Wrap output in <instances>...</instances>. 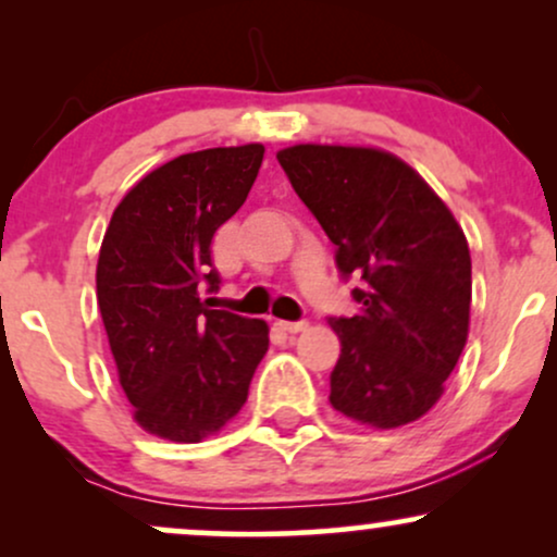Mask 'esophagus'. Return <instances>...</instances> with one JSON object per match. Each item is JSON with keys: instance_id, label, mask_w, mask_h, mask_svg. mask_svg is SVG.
Here are the masks:
<instances>
[{"instance_id": "obj_1", "label": "esophagus", "mask_w": 557, "mask_h": 557, "mask_svg": "<svg viewBox=\"0 0 557 557\" xmlns=\"http://www.w3.org/2000/svg\"><path fill=\"white\" fill-rule=\"evenodd\" d=\"M280 327L285 332H304L309 327V322H306V319H298V322H280Z\"/></svg>"}]
</instances>
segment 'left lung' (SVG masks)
<instances>
[{
    "label": "left lung",
    "mask_w": 557,
    "mask_h": 557,
    "mask_svg": "<svg viewBox=\"0 0 557 557\" xmlns=\"http://www.w3.org/2000/svg\"><path fill=\"white\" fill-rule=\"evenodd\" d=\"M280 168L327 238L359 314L330 317L341 359L332 408L376 430L417 421L440 400L469 335L471 257L437 194L398 157L300 144Z\"/></svg>",
    "instance_id": "obj_1"
}]
</instances>
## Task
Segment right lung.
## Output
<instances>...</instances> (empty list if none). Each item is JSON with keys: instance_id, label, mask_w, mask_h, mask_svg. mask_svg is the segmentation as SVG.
<instances>
[{"instance_id": "1", "label": "right lung", "mask_w": 557, "mask_h": 557, "mask_svg": "<svg viewBox=\"0 0 557 557\" xmlns=\"http://www.w3.org/2000/svg\"><path fill=\"white\" fill-rule=\"evenodd\" d=\"M264 146L183 154L127 190L96 264V300L120 385L146 432L198 443L248 398L270 348L261 319L212 309V240L246 201Z\"/></svg>"}]
</instances>
